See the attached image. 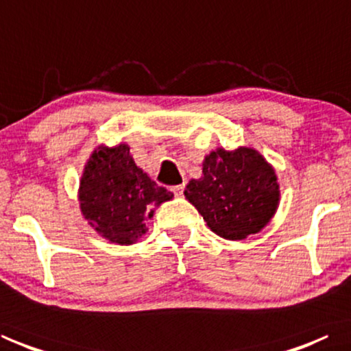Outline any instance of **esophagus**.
I'll return each mask as SVG.
<instances>
[{
    "instance_id": "esophagus-1",
    "label": "esophagus",
    "mask_w": 351,
    "mask_h": 351,
    "mask_svg": "<svg viewBox=\"0 0 351 351\" xmlns=\"http://www.w3.org/2000/svg\"><path fill=\"white\" fill-rule=\"evenodd\" d=\"M173 192H175L176 197H182V192H184V184L175 186V187H173Z\"/></svg>"
}]
</instances>
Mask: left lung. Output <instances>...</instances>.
Returning a JSON list of instances; mask_svg holds the SVG:
<instances>
[{"mask_svg":"<svg viewBox=\"0 0 351 351\" xmlns=\"http://www.w3.org/2000/svg\"><path fill=\"white\" fill-rule=\"evenodd\" d=\"M202 165V178L189 181L184 197L211 232L243 241L268 226L279 208L280 187L274 167L260 151L250 146L216 148Z\"/></svg>","mask_w":351,"mask_h":351,"instance_id":"1","label":"left lung"}]
</instances>
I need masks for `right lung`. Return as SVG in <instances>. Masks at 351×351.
I'll return each instance as SVG.
<instances>
[{
    "instance_id": "right-lung-1",
    "label": "right lung",
    "mask_w": 351,
    "mask_h": 351,
    "mask_svg": "<svg viewBox=\"0 0 351 351\" xmlns=\"http://www.w3.org/2000/svg\"><path fill=\"white\" fill-rule=\"evenodd\" d=\"M173 198L158 186L130 154L128 143L99 145L83 169L78 186L82 216L107 241L128 245L148 232L156 208Z\"/></svg>"
}]
</instances>
